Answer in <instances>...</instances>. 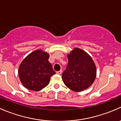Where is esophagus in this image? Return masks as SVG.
Listing matches in <instances>:
<instances>
[{
  "instance_id": "obj_1",
  "label": "esophagus",
  "mask_w": 121,
  "mask_h": 121,
  "mask_svg": "<svg viewBox=\"0 0 121 121\" xmlns=\"http://www.w3.org/2000/svg\"><path fill=\"white\" fill-rule=\"evenodd\" d=\"M62 70H59V71H57L56 72V73L58 74H62Z\"/></svg>"
}]
</instances>
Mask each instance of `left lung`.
<instances>
[{"label":"left lung","instance_id":"1","mask_svg":"<svg viewBox=\"0 0 121 121\" xmlns=\"http://www.w3.org/2000/svg\"><path fill=\"white\" fill-rule=\"evenodd\" d=\"M68 64L62 78L72 90L82 91L89 87L96 77V67L91 57L79 48H74L68 55Z\"/></svg>","mask_w":121,"mask_h":121}]
</instances>
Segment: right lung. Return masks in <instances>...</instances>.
I'll return each instance as SVG.
<instances>
[{
    "label": "right lung",
    "instance_id": "add662e5",
    "mask_svg": "<svg viewBox=\"0 0 121 121\" xmlns=\"http://www.w3.org/2000/svg\"><path fill=\"white\" fill-rule=\"evenodd\" d=\"M49 55L42 50L35 51L22 61L18 68L21 82L27 89L39 91L45 87L55 74L48 61Z\"/></svg>",
    "mask_w": 121,
    "mask_h": 121
}]
</instances>
